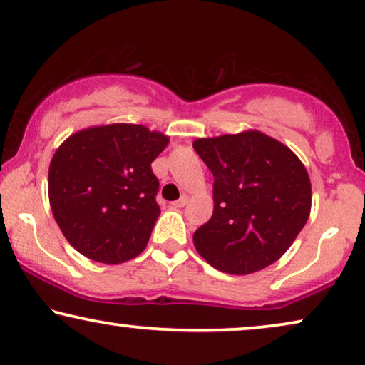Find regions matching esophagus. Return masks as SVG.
<instances>
[{
	"instance_id": "34e87169",
	"label": "esophagus",
	"mask_w": 365,
	"mask_h": 365,
	"mask_svg": "<svg viewBox=\"0 0 365 365\" xmlns=\"http://www.w3.org/2000/svg\"><path fill=\"white\" fill-rule=\"evenodd\" d=\"M187 202H188L187 195H182V197L178 198L177 202H173L172 205H173V207H175V208H182V207H185V205H187Z\"/></svg>"
}]
</instances>
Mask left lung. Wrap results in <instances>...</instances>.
Here are the masks:
<instances>
[{
    "mask_svg": "<svg viewBox=\"0 0 365 365\" xmlns=\"http://www.w3.org/2000/svg\"><path fill=\"white\" fill-rule=\"evenodd\" d=\"M213 173V215L193 235L215 269L250 274L273 264L304 228L311 182L284 143L258 130L197 138Z\"/></svg>",
    "mask_w": 365,
    "mask_h": 365,
    "instance_id": "1",
    "label": "left lung"
}]
</instances>
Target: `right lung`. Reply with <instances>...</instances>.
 Masks as SVG:
<instances>
[{"label": "right lung", "mask_w": 365, "mask_h": 365, "mask_svg": "<svg viewBox=\"0 0 365 365\" xmlns=\"http://www.w3.org/2000/svg\"><path fill=\"white\" fill-rule=\"evenodd\" d=\"M167 143L133 124L89 127L61 143L49 165V203L81 255L119 264L145 250L160 215L152 162Z\"/></svg>", "instance_id": "right-lung-1"}]
</instances>
